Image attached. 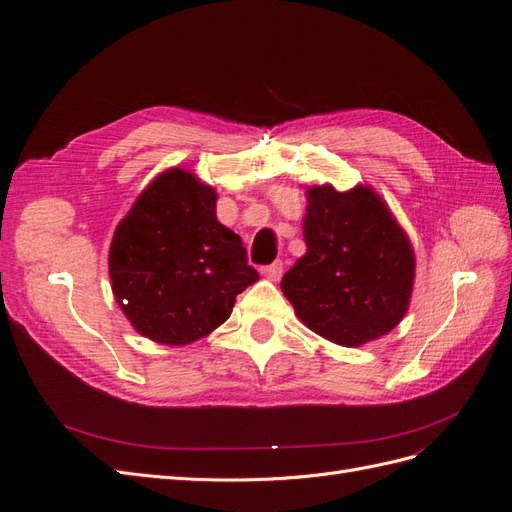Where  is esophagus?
<instances>
[{
	"label": "esophagus",
	"mask_w": 512,
	"mask_h": 512,
	"mask_svg": "<svg viewBox=\"0 0 512 512\" xmlns=\"http://www.w3.org/2000/svg\"><path fill=\"white\" fill-rule=\"evenodd\" d=\"M282 271H284V262L282 260H275L273 265H267V267H262V275L267 277V280H271V282H277L282 277Z\"/></svg>",
	"instance_id": "obj_1"
}]
</instances>
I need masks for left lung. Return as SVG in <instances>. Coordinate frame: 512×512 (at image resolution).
Wrapping results in <instances>:
<instances>
[{
	"instance_id": "left-lung-1",
	"label": "left lung",
	"mask_w": 512,
	"mask_h": 512,
	"mask_svg": "<svg viewBox=\"0 0 512 512\" xmlns=\"http://www.w3.org/2000/svg\"><path fill=\"white\" fill-rule=\"evenodd\" d=\"M307 252L282 280L284 297L307 329L339 346H361L393 331L406 316L414 250L384 200L356 185L307 192Z\"/></svg>"
}]
</instances>
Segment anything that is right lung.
Masks as SVG:
<instances>
[{
	"instance_id": "1",
	"label": "right lung",
	"mask_w": 512,
	"mask_h": 512,
	"mask_svg": "<svg viewBox=\"0 0 512 512\" xmlns=\"http://www.w3.org/2000/svg\"><path fill=\"white\" fill-rule=\"evenodd\" d=\"M215 200L211 185L190 170L170 168L115 228L113 294L132 327L153 342L183 346L209 335L228 320L237 294L258 282L241 237L218 222Z\"/></svg>"
}]
</instances>
